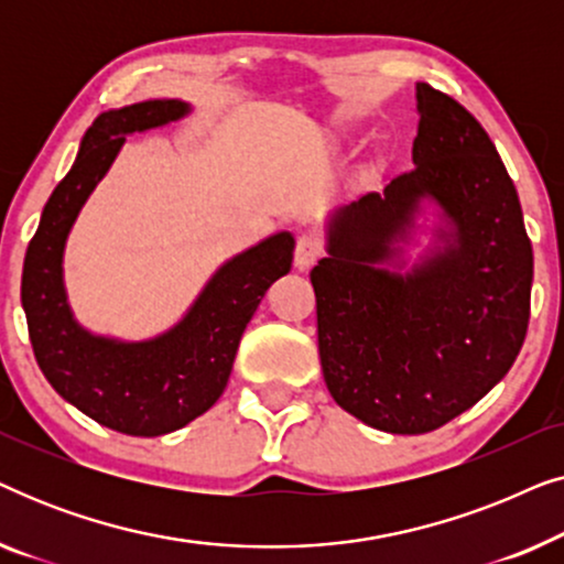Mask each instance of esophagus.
<instances>
[{
    "label": "esophagus",
    "instance_id": "esophagus-1",
    "mask_svg": "<svg viewBox=\"0 0 564 564\" xmlns=\"http://www.w3.org/2000/svg\"><path fill=\"white\" fill-rule=\"evenodd\" d=\"M323 257V241L313 234H303L295 243V267L300 272L311 269Z\"/></svg>",
    "mask_w": 564,
    "mask_h": 564
}]
</instances>
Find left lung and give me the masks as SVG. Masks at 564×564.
I'll use <instances>...</instances> for the list:
<instances>
[{"mask_svg":"<svg viewBox=\"0 0 564 564\" xmlns=\"http://www.w3.org/2000/svg\"><path fill=\"white\" fill-rule=\"evenodd\" d=\"M413 169L334 215L313 267L328 392L388 434H429L496 388L529 328L534 253L519 195L485 128L415 84ZM421 196L443 205L444 252L408 275L380 270Z\"/></svg>","mask_w":564,"mask_h":564,"instance_id":"8db88e82","label":"left lung"}]
</instances>
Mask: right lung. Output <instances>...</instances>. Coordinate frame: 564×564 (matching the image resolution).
I'll use <instances>...</instances> for the list:
<instances>
[{
	"instance_id": "obj_1",
	"label": "right lung",
	"mask_w": 564,
	"mask_h": 564,
	"mask_svg": "<svg viewBox=\"0 0 564 564\" xmlns=\"http://www.w3.org/2000/svg\"><path fill=\"white\" fill-rule=\"evenodd\" d=\"M189 107L151 99L102 112L84 135L72 172L43 207L22 264V307L37 367L53 390L102 426L161 436L203 415L226 390L238 341L264 292L290 272V234H276L230 259L207 282L180 326L143 344L97 338L68 313L61 257L84 199L118 156L126 133L164 126Z\"/></svg>"
}]
</instances>
